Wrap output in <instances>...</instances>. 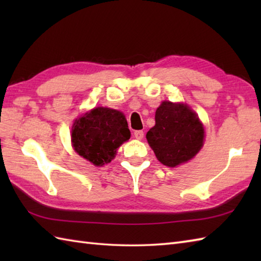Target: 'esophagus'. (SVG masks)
I'll list each match as a JSON object with an SVG mask.
<instances>
[{
	"instance_id": "34e87169",
	"label": "esophagus",
	"mask_w": 261,
	"mask_h": 261,
	"mask_svg": "<svg viewBox=\"0 0 261 261\" xmlns=\"http://www.w3.org/2000/svg\"><path fill=\"white\" fill-rule=\"evenodd\" d=\"M135 138L136 139H138V140H141L142 138H143V131H141V130H138V131H135Z\"/></svg>"
}]
</instances>
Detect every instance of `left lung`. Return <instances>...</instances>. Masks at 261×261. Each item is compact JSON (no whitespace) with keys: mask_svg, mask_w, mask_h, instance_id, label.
Returning a JSON list of instances; mask_svg holds the SVG:
<instances>
[{"mask_svg":"<svg viewBox=\"0 0 261 261\" xmlns=\"http://www.w3.org/2000/svg\"><path fill=\"white\" fill-rule=\"evenodd\" d=\"M154 120L156 124L147 132L146 138L163 165L176 167L201 150L204 126L187 104L164 101L156 110Z\"/></svg>","mask_w":261,"mask_h":261,"instance_id":"left-lung-1","label":"left lung"}]
</instances>
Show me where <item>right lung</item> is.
<instances>
[{
	"label": "right lung",
	"mask_w": 261,
	"mask_h": 261,
	"mask_svg": "<svg viewBox=\"0 0 261 261\" xmlns=\"http://www.w3.org/2000/svg\"><path fill=\"white\" fill-rule=\"evenodd\" d=\"M130 136L124 114L103 107L76 119L71 127L74 150L95 166L111 163L118 148L129 140Z\"/></svg>",
	"instance_id": "obj_1"
}]
</instances>
